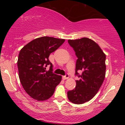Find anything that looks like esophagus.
<instances>
[{
  "mask_svg": "<svg viewBox=\"0 0 125 125\" xmlns=\"http://www.w3.org/2000/svg\"><path fill=\"white\" fill-rule=\"evenodd\" d=\"M69 77V74H66L65 76H63L62 77V78H63V80H66V79H67Z\"/></svg>",
  "mask_w": 125,
  "mask_h": 125,
  "instance_id": "obj_1",
  "label": "esophagus"
}]
</instances>
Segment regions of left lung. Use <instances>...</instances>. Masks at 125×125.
Here are the masks:
<instances>
[{"label":"left lung","mask_w":125,"mask_h":125,"mask_svg":"<svg viewBox=\"0 0 125 125\" xmlns=\"http://www.w3.org/2000/svg\"><path fill=\"white\" fill-rule=\"evenodd\" d=\"M73 48L77 59L76 74L79 79L76 81L74 89L67 92L69 100L74 104H82L94 97L101 87L106 74V54L99 44L87 38L68 40ZM78 70L83 73L79 75Z\"/></svg>","instance_id":"8db88e82"}]
</instances>
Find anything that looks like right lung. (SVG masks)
<instances>
[{
    "instance_id": "1",
    "label": "right lung",
    "mask_w": 125,
    "mask_h": 125,
    "mask_svg": "<svg viewBox=\"0 0 125 125\" xmlns=\"http://www.w3.org/2000/svg\"><path fill=\"white\" fill-rule=\"evenodd\" d=\"M64 41L63 39L41 37L30 42L20 51L18 60L19 77L26 92L34 99H49L61 82V76L52 72L53 66L49 56ZM48 65L50 70L46 71Z\"/></svg>"
}]
</instances>
